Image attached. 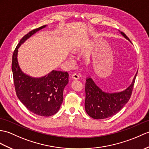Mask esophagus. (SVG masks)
Returning <instances> with one entry per match:
<instances>
[{"label":"esophagus","mask_w":149,"mask_h":149,"mask_svg":"<svg viewBox=\"0 0 149 149\" xmlns=\"http://www.w3.org/2000/svg\"><path fill=\"white\" fill-rule=\"evenodd\" d=\"M72 77L74 79H76V80H77V79H79V75L77 74H72Z\"/></svg>","instance_id":"obj_1"}]
</instances>
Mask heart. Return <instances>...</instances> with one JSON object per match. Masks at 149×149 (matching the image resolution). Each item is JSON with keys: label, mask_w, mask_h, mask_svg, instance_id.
Segmentation results:
<instances>
[{"label": "heart", "mask_w": 149, "mask_h": 149, "mask_svg": "<svg viewBox=\"0 0 149 149\" xmlns=\"http://www.w3.org/2000/svg\"><path fill=\"white\" fill-rule=\"evenodd\" d=\"M68 60H70V61H72V58H68Z\"/></svg>", "instance_id": "heart-1"}]
</instances>
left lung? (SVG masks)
<instances>
[{
	"instance_id": "1",
	"label": "left lung",
	"mask_w": 149,
	"mask_h": 149,
	"mask_svg": "<svg viewBox=\"0 0 149 149\" xmlns=\"http://www.w3.org/2000/svg\"><path fill=\"white\" fill-rule=\"evenodd\" d=\"M119 32L130 42L125 34ZM137 73L128 87L123 91L113 93L103 91L89 76L86 78L85 86L86 112L95 119H106L118 113L129 101Z\"/></svg>"
}]
</instances>
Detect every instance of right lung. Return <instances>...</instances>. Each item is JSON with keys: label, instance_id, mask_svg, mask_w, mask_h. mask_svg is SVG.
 Masks as SVG:
<instances>
[{"label": "right lung", "instance_id": "obj_1", "mask_svg": "<svg viewBox=\"0 0 149 149\" xmlns=\"http://www.w3.org/2000/svg\"><path fill=\"white\" fill-rule=\"evenodd\" d=\"M46 26L32 30L20 40L13 55L12 71L16 95L21 102L36 115L49 117L60 110L63 100V89L68 83V72L53 70L42 77H33L24 73L18 60L21 45Z\"/></svg>", "mask_w": 149, "mask_h": 149}]
</instances>
